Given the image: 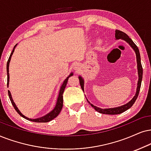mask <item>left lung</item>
Instances as JSON below:
<instances>
[{
    "instance_id": "1",
    "label": "left lung",
    "mask_w": 151,
    "mask_h": 151,
    "mask_svg": "<svg viewBox=\"0 0 151 151\" xmlns=\"http://www.w3.org/2000/svg\"><path fill=\"white\" fill-rule=\"evenodd\" d=\"M115 37L116 39H123L124 40L127 42L129 44V45L132 47L133 49L135 51L137 56V68H138V74H139V81L138 83H137V93L136 95L134 98H132L130 102H129L127 104H125V105L119 106V107L116 108H111V109H101L98 108L97 106H95L93 104H91L93 108L95 109L97 111L100 112L101 114H110V115H115V114H119L123 113V112L125 111L131 107L134 104V103L136 101L137 97H138L139 91H140L141 85H142V76H143V68L142 65V63H141V57H140V53H139V49L137 47V46L134 43V42L132 40L131 38L129 37V36L127 35L126 33H124V32L121 31L119 30H116V35ZM80 85L82 90H83V80L82 79L81 77H79Z\"/></svg>"
}]
</instances>
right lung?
Returning <instances> with one entry per match:
<instances>
[{
	"label": "right lung",
	"mask_w": 151,
	"mask_h": 151,
	"mask_svg": "<svg viewBox=\"0 0 151 151\" xmlns=\"http://www.w3.org/2000/svg\"><path fill=\"white\" fill-rule=\"evenodd\" d=\"M17 45L14 46V48H13V50L12 51V53H11L10 56L9 57V59L8 60H7V88H8V84H9V61H10V59H11V56H12L13 52H14V48L15 47H16ZM72 75V74H70V75L69 77H67V79L65 80L63 83L61 88H60V92H59V95H58V100H57V103L56 104V106H55V108L53 109V110L51 111L50 113H49L48 114H47V115L43 116V117H41V118H37V119H30V118H28L27 117H26V116L23 115V114L21 113L20 111L18 109V108L17 107V106L15 105L14 101H13L12 98V95H11V93L9 92V91H8V95H9V100L11 101V103H12V104L14 106V109L17 111V112L21 116H22L23 118H26V119L28 120V121H33V122H36V123H47V122H49L51 121V120H53V118H55L59 114H60V111H61L62 108H63V92H64V90L65 88L66 87V85H67V83H68V80L69 79L70 77H71Z\"/></svg>",
	"instance_id": "add662e5"
}]
</instances>
